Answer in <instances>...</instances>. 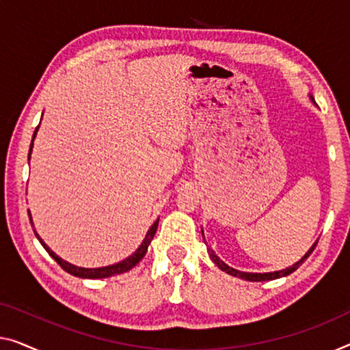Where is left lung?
Returning <instances> with one entry per match:
<instances>
[{"instance_id":"left-lung-1","label":"left lung","mask_w":350,"mask_h":350,"mask_svg":"<svg viewBox=\"0 0 350 350\" xmlns=\"http://www.w3.org/2000/svg\"><path fill=\"white\" fill-rule=\"evenodd\" d=\"M316 245H317V242L312 245V247L308 250V253L305 254L304 258H301L299 262H295L294 265H292V267H289V269H286V270H280V272H269V273H247V272H239V270H236V269H231L229 267V265H226L225 262H223V260L217 256L215 253L212 252L211 248H208V254H211V259L213 260V262H215L218 267H220L223 272H226V273H229V275H232V276H237V278H242V280H247V281H269V280H276V278H280V276H286V275H289V273H292L294 272V270H297L301 265V262H304V260L310 256V254L312 253V250L316 248Z\"/></svg>"}]
</instances>
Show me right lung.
<instances>
[{
  "instance_id": "add662e5",
  "label": "right lung",
  "mask_w": 350,
  "mask_h": 350,
  "mask_svg": "<svg viewBox=\"0 0 350 350\" xmlns=\"http://www.w3.org/2000/svg\"><path fill=\"white\" fill-rule=\"evenodd\" d=\"M36 132H38V129L34 130L33 139H34V137H36ZM31 149H33V142H31V146H29L28 160H29V155H31ZM28 215H29V212H28ZM29 220H31V217H29ZM157 226H159V220L155 221L152 226H150L148 234H146L143 243L139 245V248L132 254V256H129L127 259H124V260H121V262H118V264H114V265H108V267H100V269H83V267H75V265L66 262V260H62L61 258L56 256V254H55L53 252H51V250H50L49 247H46V245L44 243V241H42V239L38 236V232L34 231V234H36V236H38L39 242L42 243V247H44V248L46 250V253H49L50 256L53 258V259L56 260V262H58V264L61 265V269L66 270L67 273H70V275H74V276H78V278H108V276H111V275H119V273L127 272V270L135 267V265H137V264L139 262V260L143 259L146 252H148V247H149L150 241H152L154 236H155V231H157Z\"/></svg>"
}]
</instances>
